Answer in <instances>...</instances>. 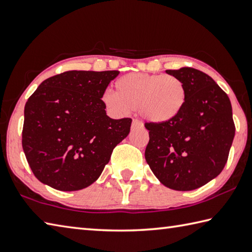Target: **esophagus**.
Wrapping results in <instances>:
<instances>
[{
  "mask_svg": "<svg viewBox=\"0 0 252 252\" xmlns=\"http://www.w3.org/2000/svg\"><path fill=\"white\" fill-rule=\"evenodd\" d=\"M143 126H144L143 123L138 121V119H134L133 123H131V127H133V128H139V127H143Z\"/></svg>",
  "mask_w": 252,
  "mask_h": 252,
  "instance_id": "obj_1",
  "label": "esophagus"
}]
</instances>
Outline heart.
<instances>
[{
  "mask_svg": "<svg viewBox=\"0 0 252 252\" xmlns=\"http://www.w3.org/2000/svg\"><path fill=\"white\" fill-rule=\"evenodd\" d=\"M116 93L105 92L101 101L115 116L139 110L152 124H165L182 113L187 100L186 86L173 75L130 73L115 83Z\"/></svg>",
  "mask_w": 252,
  "mask_h": 252,
  "instance_id": "b5f03b06",
  "label": "heart"
}]
</instances>
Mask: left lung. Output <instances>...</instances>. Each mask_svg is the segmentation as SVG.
<instances>
[{
  "label": "left lung",
  "mask_w": 252,
  "mask_h": 252,
  "mask_svg": "<svg viewBox=\"0 0 252 252\" xmlns=\"http://www.w3.org/2000/svg\"><path fill=\"white\" fill-rule=\"evenodd\" d=\"M166 73L182 79L187 100L173 121L145 125L149 130L145 158L164 186L193 190L217 177L226 165L236 130L231 103L204 72L183 67Z\"/></svg>",
  "instance_id": "obj_1"
}]
</instances>
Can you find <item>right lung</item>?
<instances>
[{
	"instance_id": "right-lung-1",
	"label": "right lung",
	"mask_w": 252,
	"mask_h": 252,
	"mask_svg": "<svg viewBox=\"0 0 252 252\" xmlns=\"http://www.w3.org/2000/svg\"><path fill=\"white\" fill-rule=\"evenodd\" d=\"M118 70H69L41 83L25 104L22 146L39 182L75 191L96 182L131 119L107 116L101 96Z\"/></svg>"
}]
</instances>
